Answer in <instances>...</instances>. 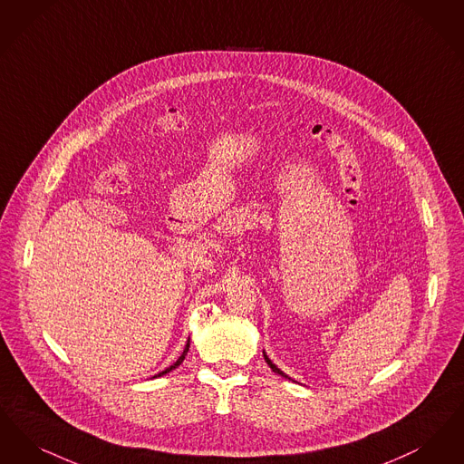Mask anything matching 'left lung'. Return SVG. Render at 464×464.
I'll use <instances>...</instances> for the list:
<instances>
[{
  "instance_id": "obj_1",
  "label": "left lung",
  "mask_w": 464,
  "mask_h": 464,
  "mask_svg": "<svg viewBox=\"0 0 464 464\" xmlns=\"http://www.w3.org/2000/svg\"><path fill=\"white\" fill-rule=\"evenodd\" d=\"M263 357H265V361H266V363H268V365H270V369H272V371H274V372H277V374H281V376H284V378H287V380H289V376H285V374H284L283 371H281V369H279V367H277V365H276V363L272 362V361H270V359H268V357H266V353H265V352H263Z\"/></svg>"
}]
</instances>
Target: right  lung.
<instances>
[{"instance_id":"obj_1","label":"right lung","mask_w":464,"mask_h":464,"mask_svg":"<svg viewBox=\"0 0 464 464\" xmlns=\"http://www.w3.org/2000/svg\"><path fill=\"white\" fill-rule=\"evenodd\" d=\"M188 346H190V338L187 340V344H185V348H183V353H181L180 357H179V361L177 362L173 363V365H169L168 369H164V371H161L160 374H156L154 378H160V376H164V374H168L169 371H173V369H177L179 365H180L181 362H183V359H185V355H187V352H188Z\"/></svg>"}]
</instances>
